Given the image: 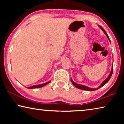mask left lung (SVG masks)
Returning <instances> with one entry per match:
<instances>
[{
    "mask_svg": "<svg viewBox=\"0 0 124 124\" xmlns=\"http://www.w3.org/2000/svg\"><path fill=\"white\" fill-rule=\"evenodd\" d=\"M99 27H100V28L102 29V31H103L104 33L106 35V36L107 37L108 40H109L110 43V39H109V38L108 34H107V33L106 32V31H105L104 29L102 28V27H101V26H99ZM113 66H112V70H111V72L110 73L109 75H108V77H107V78H106V79H105L104 80L102 83L101 84V85L99 86V87H97V88H90V87H89L86 86H85V85H81V84H77V83H74V81H73L72 80V79H70V80H71V82L72 83L73 85H74L75 87H76L77 88H78V89H81V90H85V91H95V90L99 89L100 88H101V87H102V86H104L105 84H107V83L108 82V81L109 80V79H110V78H111V77H112V74H113Z\"/></svg>",
    "mask_w": 124,
    "mask_h": 124,
    "instance_id": "8db88e82",
    "label": "left lung"
}]
</instances>
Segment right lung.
Segmentation results:
<instances>
[{"instance_id":"add662e5","label":"right lung","mask_w":124,"mask_h":124,"mask_svg":"<svg viewBox=\"0 0 124 124\" xmlns=\"http://www.w3.org/2000/svg\"><path fill=\"white\" fill-rule=\"evenodd\" d=\"M51 80H50L49 81H48L47 83H44V84H39V85H33L31 87H27L28 89H37V88H39V87H41L44 86H45L46 85H47V84H49Z\"/></svg>"}]
</instances>
